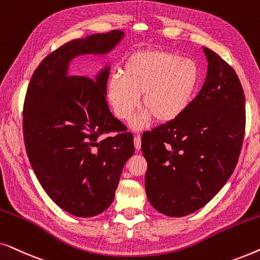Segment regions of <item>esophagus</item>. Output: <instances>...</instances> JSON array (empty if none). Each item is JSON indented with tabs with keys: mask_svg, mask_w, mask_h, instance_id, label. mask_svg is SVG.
<instances>
[{
	"mask_svg": "<svg viewBox=\"0 0 260 260\" xmlns=\"http://www.w3.org/2000/svg\"><path fill=\"white\" fill-rule=\"evenodd\" d=\"M134 143H135V148H136V150H140V149H141V145H142L141 137H140V136H135Z\"/></svg>",
	"mask_w": 260,
	"mask_h": 260,
	"instance_id": "obj_1",
	"label": "esophagus"
}]
</instances>
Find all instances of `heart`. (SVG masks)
<instances>
[{
	"instance_id": "b5f03b06",
	"label": "heart",
	"mask_w": 260,
	"mask_h": 260,
	"mask_svg": "<svg viewBox=\"0 0 260 260\" xmlns=\"http://www.w3.org/2000/svg\"><path fill=\"white\" fill-rule=\"evenodd\" d=\"M200 80V67L193 59L168 51H142L126 60L122 77L110 80L108 99L119 119L130 120L143 94L145 111L131 123L140 130L151 117L158 123L179 118L198 93Z\"/></svg>"
}]
</instances>
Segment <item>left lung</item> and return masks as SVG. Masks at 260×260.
Listing matches in <instances>:
<instances>
[{
  "label": "left lung",
  "instance_id": "1",
  "mask_svg": "<svg viewBox=\"0 0 260 260\" xmlns=\"http://www.w3.org/2000/svg\"><path fill=\"white\" fill-rule=\"evenodd\" d=\"M207 76L179 118L142 135L145 191L152 207L186 216L207 205L232 175L245 134V95L234 70L204 47Z\"/></svg>",
  "mask_w": 260,
  "mask_h": 260
}]
</instances>
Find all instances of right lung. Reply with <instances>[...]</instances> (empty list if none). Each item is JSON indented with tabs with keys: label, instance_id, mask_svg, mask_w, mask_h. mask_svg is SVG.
<instances>
[{
	"label": "right lung",
	"instance_id": "obj_1",
	"mask_svg": "<svg viewBox=\"0 0 260 260\" xmlns=\"http://www.w3.org/2000/svg\"><path fill=\"white\" fill-rule=\"evenodd\" d=\"M124 38L123 30L70 41L42 60L31 77L23 105V137L39 182L60 208L88 218L112 204L123 167L135 152L106 103L110 66L95 79L70 76L80 55H105ZM119 131L113 138L102 134Z\"/></svg>",
	"mask_w": 260,
	"mask_h": 260
}]
</instances>
